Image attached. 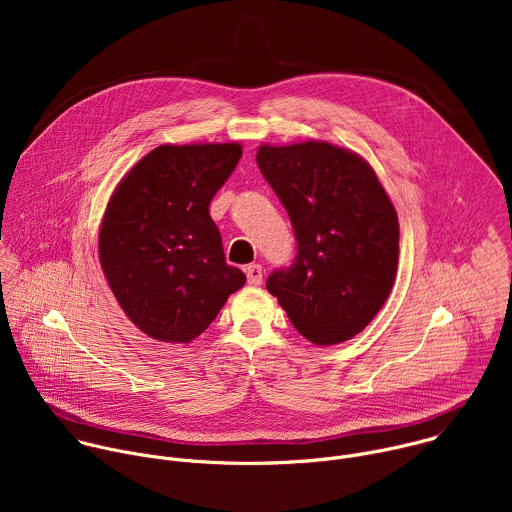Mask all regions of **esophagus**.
Wrapping results in <instances>:
<instances>
[{
    "mask_svg": "<svg viewBox=\"0 0 512 512\" xmlns=\"http://www.w3.org/2000/svg\"><path fill=\"white\" fill-rule=\"evenodd\" d=\"M245 273H247V281L249 285H261L263 281V267L259 263H251L245 267Z\"/></svg>",
    "mask_w": 512,
    "mask_h": 512,
    "instance_id": "obj_1",
    "label": "esophagus"
}]
</instances>
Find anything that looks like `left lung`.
Masks as SVG:
<instances>
[{"instance_id":"1","label":"left lung","mask_w":512,"mask_h":512,"mask_svg":"<svg viewBox=\"0 0 512 512\" xmlns=\"http://www.w3.org/2000/svg\"><path fill=\"white\" fill-rule=\"evenodd\" d=\"M257 166L289 214L298 255L267 277L294 328L318 346L369 326L399 263V218L375 170L326 141L259 145Z\"/></svg>"}]
</instances>
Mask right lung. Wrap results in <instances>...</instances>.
Listing matches in <instances>:
<instances>
[{"label": "right lung", "mask_w": 512, "mask_h": 512, "mask_svg": "<svg viewBox=\"0 0 512 512\" xmlns=\"http://www.w3.org/2000/svg\"><path fill=\"white\" fill-rule=\"evenodd\" d=\"M239 143L158 145L117 184L99 231V259L127 318L154 340L188 344L247 281L227 265L208 206Z\"/></svg>", "instance_id": "add662e5"}]
</instances>
